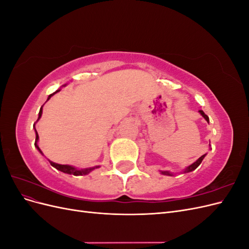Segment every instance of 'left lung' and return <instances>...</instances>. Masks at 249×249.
Segmentation results:
<instances>
[{
  "mask_svg": "<svg viewBox=\"0 0 249 249\" xmlns=\"http://www.w3.org/2000/svg\"><path fill=\"white\" fill-rule=\"evenodd\" d=\"M199 113H200V114L202 115V117L205 118V119L207 120V122L209 123V117H208V116L205 114V112H203L202 110H199ZM205 157H206V155H202V156L199 158V159H198L196 162H194L193 164H191V165H190V166H188V167L185 169V171H184V172H190V171H192V170H194V169H196V168L199 166V164L201 163V161L203 160V158H205ZM162 173H163V175L172 176L171 173H169L168 171H162Z\"/></svg>",
  "mask_w": 249,
  "mask_h": 249,
  "instance_id": "1",
  "label": "left lung"
}]
</instances>
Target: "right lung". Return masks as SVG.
Instances as JSON below:
<instances>
[{"label": "right lung", "mask_w": 249, "mask_h": 249, "mask_svg": "<svg viewBox=\"0 0 249 249\" xmlns=\"http://www.w3.org/2000/svg\"><path fill=\"white\" fill-rule=\"evenodd\" d=\"M59 90H57L56 92H58ZM56 92H54L53 94H51V95H49V97H48V100H50L51 99V96L52 95H54ZM41 114H42V107L40 108V111H39V116H38V119L41 117ZM37 119V120H38ZM35 132H36V129H35ZM38 140V134H37V132H36V139H35V146L37 147V149L39 150V152L42 154V152L40 150V148L38 147V145H37V143H36V141ZM50 163H51V165L52 166H54L55 168H57L58 170H60V171H62V172H64V173H70V175H73V176H85V175H88V173L91 171V170H93L94 168H97V166L96 167H91V168H86V169H77V168H74V167H72V166H70V165H61V164H57V163H54V162H52V161H50Z\"/></svg>", "instance_id": "add662e5"}]
</instances>
